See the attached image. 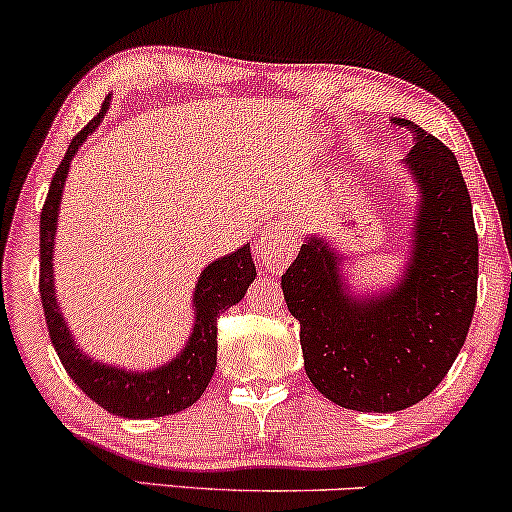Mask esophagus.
<instances>
[{"instance_id":"esophagus-1","label":"esophagus","mask_w":512,"mask_h":512,"mask_svg":"<svg viewBox=\"0 0 512 512\" xmlns=\"http://www.w3.org/2000/svg\"><path fill=\"white\" fill-rule=\"evenodd\" d=\"M296 248V233H293L286 223H274V226L264 228L260 240L255 243V257L260 260L262 267L279 272V269H284L286 264L291 262V257L296 255Z\"/></svg>"}]
</instances>
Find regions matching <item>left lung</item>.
<instances>
[{
	"label": "left lung",
	"instance_id": "left-lung-1",
	"mask_svg": "<svg viewBox=\"0 0 512 512\" xmlns=\"http://www.w3.org/2000/svg\"><path fill=\"white\" fill-rule=\"evenodd\" d=\"M404 158L419 190L407 272L380 296H354L337 257L310 236L281 274L286 305L301 322L305 373L317 392L344 409H407L431 395L460 354L479 279L472 199L457 158L414 122Z\"/></svg>",
	"mask_w": 512,
	"mask_h": 512
}]
</instances>
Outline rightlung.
I'll use <instances>...</instances> for the list:
<instances>
[{"instance_id":"1","label":"right lung","mask_w":512,"mask_h":512,"mask_svg":"<svg viewBox=\"0 0 512 512\" xmlns=\"http://www.w3.org/2000/svg\"><path fill=\"white\" fill-rule=\"evenodd\" d=\"M108 105L110 96L103 101L101 113L72 139L60 168L52 175L48 199H45L43 214H40V301H43L45 320H48L50 342L55 346L69 378L79 385V390L115 416L154 419V416L178 414V411L192 407L207 390L216 368V317L245 296L257 272L255 264H252L250 245H243L231 255H223L216 262H211L199 274L195 296H192L195 327H192L190 339L178 356L170 358L168 363H161L158 368H115L108 363L93 361L79 349L67 322H64V315L60 313V305H57L55 279H52V252H55L57 214H60V199L69 163H72L79 146L86 142L88 134L96 132V127L101 125Z\"/></svg>"}]
</instances>
